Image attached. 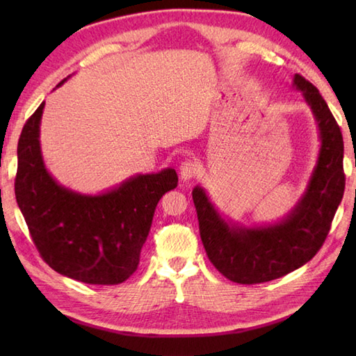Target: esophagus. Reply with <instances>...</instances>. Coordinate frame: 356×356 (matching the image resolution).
Segmentation results:
<instances>
[{
  "instance_id": "1",
  "label": "esophagus",
  "mask_w": 356,
  "mask_h": 356,
  "mask_svg": "<svg viewBox=\"0 0 356 356\" xmlns=\"http://www.w3.org/2000/svg\"><path fill=\"white\" fill-rule=\"evenodd\" d=\"M180 179L182 180H190L193 179L195 174H197L199 170V165L195 163L191 159H185V161L180 163Z\"/></svg>"
}]
</instances>
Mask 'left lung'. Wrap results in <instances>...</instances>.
I'll return each mask as SVG.
<instances>
[{"mask_svg": "<svg viewBox=\"0 0 356 356\" xmlns=\"http://www.w3.org/2000/svg\"><path fill=\"white\" fill-rule=\"evenodd\" d=\"M293 86L305 96L318 125L321 148L306 193L282 222L245 228L225 222L205 190L195 186L202 243L216 269L234 283L270 282L298 269L314 259L330 231L341 203L346 176L343 170V134L318 90L301 74Z\"/></svg>", "mask_w": 356, "mask_h": 356, "instance_id": "1", "label": "left lung"}]
</instances>
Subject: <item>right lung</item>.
Instances as JSON below:
<instances>
[{
    "mask_svg": "<svg viewBox=\"0 0 356 356\" xmlns=\"http://www.w3.org/2000/svg\"><path fill=\"white\" fill-rule=\"evenodd\" d=\"M44 104L18 140L15 195L30 236L42 260L61 275L88 284L122 283L138 269L159 200L177 186L176 170L139 174L97 195L67 190L41 156Z\"/></svg>",
    "mask_w": 356,
    "mask_h": 356,
    "instance_id": "right-lung-1",
    "label": "right lung"
}]
</instances>
